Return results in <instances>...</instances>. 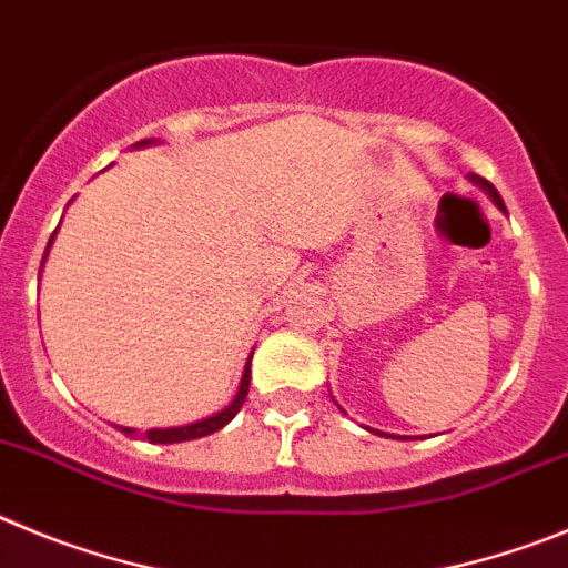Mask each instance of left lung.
<instances>
[{"label":"left lung","instance_id":"1","mask_svg":"<svg viewBox=\"0 0 568 568\" xmlns=\"http://www.w3.org/2000/svg\"><path fill=\"white\" fill-rule=\"evenodd\" d=\"M473 181L478 183V186H481L484 192H487L489 197H493V201H495V206H498L500 212H507V206H504V201H500V195H498V189H495L493 183H489V181H484V178H478V175H473ZM379 436H382V433H379Z\"/></svg>","mask_w":568,"mask_h":568}]
</instances>
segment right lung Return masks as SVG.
I'll use <instances>...</instances> for the list:
<instances>
[{"mask_svg": "<svg viewBox=\"0 0 568 568\" xmlns=\"http://www.w3.org/2000/svg\"><path fill=\"white\" fill-rule=\"evenodd\" d=\"M141 144H150V141H141ZM50 243H53V237H50ZM50 243H48V248H50ZM44 257H48V254H44ZM42 265H44V260H42ZM248 367H252V359L246 362V371H243V379H240L237 396H234V402L226 407V410H221V413H217V416H212V418H203V422L186 424V427L146 430L144 436L150 438V442H158V444H175V442H192V438L209 436V433L226 427V424L232 422L234 416H237V410H240V407H243V402H246V396H248V385H252V371H248ZM121 430H124V433H135V430H130V427H121Z\"/></svg>", "mask_w": 568, "mask_h": 568, "instance_id": "obj_1", "label": "right lung"}]
</instances>
